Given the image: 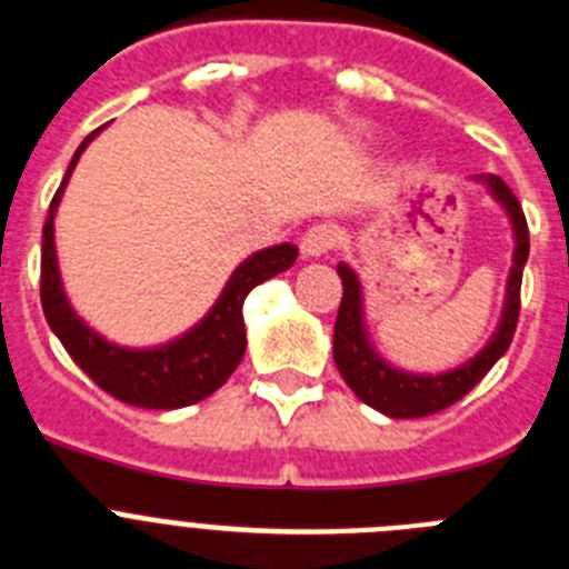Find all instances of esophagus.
<instances>
[{
  "label": "esophagus",
  "instance_id": "esophagus-1",
  "mask_svg": "<svg viewBox=\"0 0 569 569\" xmlns=\"http://www.w3.org/2000/svg\"><path fill=\"white\" fill-rule=\"evenodd\" d=\"M301 256L305 259H321L336 248V230L330 224H316L301 236Z\"/></svg>",
  "mask_w": 569,
  "mask_h": 569
}]
</instances>
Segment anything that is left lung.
Instances as JSON below:
<instances>
[{
    "mask_svg": "<svg viewBox=\"0 0 569 569\" xmlns=\"http://www.w3.org/2000/svg\"><path fill=\"white\" fill-rule=\"evenodd\" d=\"M472 182L485 184L487 193L501 204V210L510 219L512 228V264L505 288V308L496 325V333L490 336L479 353L467 359L465 365L447 370V373H410L401 367L381 359V353L370 341L365 321V296H361V281L356 270L345 261H339L341 276V305L333 328V359L339 367L341 379L359 396L365 405H370L379 413L390 419H419V416L439 413L445 407L465 399L472 387L479 385L496 361L507 353L516 321H519V293L521 273H525L527 256H530V233H527V219L519 199L501 182L499 176L481 173L472 176Z\"/></svg>",
    "mask_w": 569,
    "mask_h": 569,
    "instance_id": "8db88e82",
    "label": "left lung"
}]
</instances>
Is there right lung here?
Wrapping results in <instances>:
<instances>
[{
	"instance_id": "right-lung-1",
	"label": "right lung",
	"mask_w": 569,
	"mask_h": 569,
	"mask_svg": "<svg viewBox=\"0 0 569 569\" xmlns=\"http://www.w3.org/2000/svg\"><path fill=\"white\" fill-rule=\"evenodd\" d=\"M99 130H93L79 144L62 179V188L50 202L48 222L42 230L44 319H48L50 330L59 336L70 359L113 399L133 407H148V410H176V407L196 405L216 393L244 356L248 336H244L241 305L248 293L261 281L284 273L299 256V248L284 241V244H273V248L256 250L253 256H248L233 270L213 308L202 316V321H196L188 333L156 347H122L108 341L90 328L68 301L62 276H59L57 239H53V219H57V208L62 202L64 184L77 168L79 156L84 153V148Z\"/></svg>"
}]
</instances>
